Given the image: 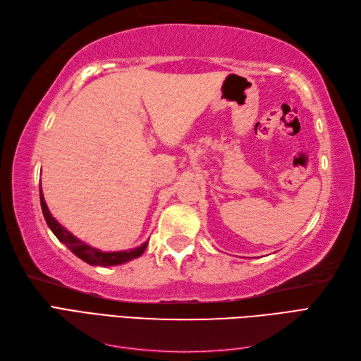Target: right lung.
Returning a JSON list of instances; mask_svg holds the SVG:
<instances>
[{
	"label": "right lung",
	"instance_id": "right-lung-1",
	"mask_svg": "<svg viewBox=\"0 0 361 361\" xmlns=\"http://www.w3.org/2000/svg\"><path fill=\"white\" fill-rule=\"evenodd\" d=\"M40 191V206H42V212L43 216H45L47 224L49 226V228L52 231V233L59 238V241L66 245L75 256H78L81 260L87 262L90 265H97V267H111V265H120L125 264V262L135 259L138 256H141L145 253V250L147 247V243L143 244L138 248L129 250V251H113V253H104V251L96 250L93 247H89L87 244L81 243L80 239H76L72 233H69L66 228L63 226H60L54 216L51 215L48 206L45 203V199H43L42 194V188H39Z\"/></svg>",
	"mask_w": 361,
	"mask_h": 361
}]
</instances>
